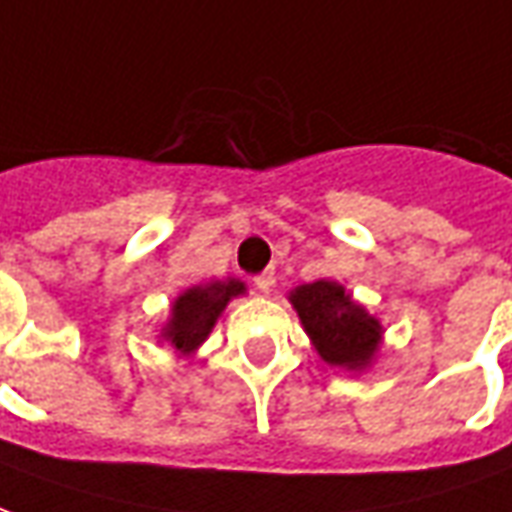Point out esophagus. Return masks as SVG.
<instances>
[{"label": "esophagus", "instance_id": "obj_1", "mask_svg": "<svg viewBox=\"0 0 512 512\" xmlns=\"http://www.w3.org/2000/svg\"><path fill=\"white\" fill-rule=\"evenodd\" d=\"M271 285H274V271H263V274H257V277H255L257 291L268 293V291H271Z\"/></svg>", "mask_w": 512, "mask_h": 512}]
</instances>
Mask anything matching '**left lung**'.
<instances>
[{
  "instance_id": "8db88e82",
  "label": "left lung",
  "mask_w": 512,
  "mask_h": 512,
  "mask_svg": "<svg viewBox=\"0 0 512 512\" xmlns=\"http://www.w3.org/2000/svg\"><path fill=\"white\" fill-rule=\"evenodd\" d=\"M291 302L316 343L318 355L330 366L363 368L377 352L380 321L371 318L338 282L318 280L299 285Z\"/></svg>"
}]
</instances>
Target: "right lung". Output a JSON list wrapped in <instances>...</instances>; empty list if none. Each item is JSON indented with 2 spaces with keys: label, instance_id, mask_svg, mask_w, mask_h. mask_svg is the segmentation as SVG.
Wrapping results in <instances>:
<instances>
[{
  "label": "right lung",
  "instance_id": "1",
  "mask_svg": "<svg viewBox=\"0 0 512 512\" xmlns=\"http://www.w3.org/2000/svg\"><path fill=\"white\" fill-rule=\"evenodd\" d=\"M244 293V282H210V285H196L191 291H185L171 305V321L166 327V338L174 343V349L180 352H194L199 343L205 341L207 332L213 330L216 318L227 307L232 296Z\"/></svg>",
  "mask_w": 512,
  "mask_h": 512
}]
</instances>
